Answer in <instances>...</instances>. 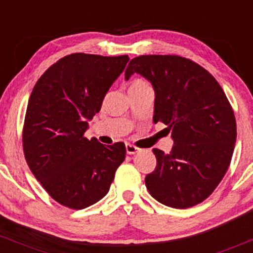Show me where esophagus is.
I'll return each instance as SVG.
<instances>
[{
	"instance_id": "esophagus-1",
	"label": "esophagus",
	"mask_w": 253,
	"mask_h": 253,
	"mask_svg": "<svg viewBox=\"0 0 253 253\" xmlns=\"http://www.w3.org/2000/svg\"><path fill=\"white\" fill-rule=\"evenodd\" d=\"M126 151L128 155H134V153H136L139 151V149L136 146H134V145L132 144H127L126 145Z\"/></svg>"
}]
</instances>
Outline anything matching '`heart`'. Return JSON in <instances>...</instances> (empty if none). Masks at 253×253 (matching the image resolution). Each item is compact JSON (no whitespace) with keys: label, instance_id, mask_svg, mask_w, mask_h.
<instances>
[{"label":"heart","instance_id":"heart-1","mask_svg":"<svg viewBox=\"0 0 253 253\" xmlns=\"http://www.w3.org/2000/svg\"><path fill=\"white\" fill-rule=\"evenodd\" d=\"M151 88L150 83L146 80L141 77H135L130 81L129 84V90H135V89H147Z\"/></svg>","mask_w":253,"mask_h":253}]
</instances>
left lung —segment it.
<instances>
[{
  "mask_svg": "<svg viewBox=\"0 0 253 253\" xmlns=\"http://www.w3.org/2000/svg\"><path fill=\"white\" fill-rule=\"evenodd\" d=\"M134 72L155 89L153 121L168 125L170 153L153 149L155 171L145 177L157 201L172 208L193 207L213 193L227 171L237 139L233 109L217 81L201 65L176 54H147L130 60Z\"/></svg>",
  "mask_w": 253,
  "mask_h": 253,
  "instance_id": "left-lung-1",
  "label": "left lung"
}]
</instances>
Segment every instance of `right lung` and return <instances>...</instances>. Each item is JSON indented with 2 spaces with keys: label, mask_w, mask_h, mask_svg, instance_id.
Masks as SVG:
<instances>
[{
  "label": "right lung",
  "mask_w": 253,
  "mask_h": 253,
  "mask_svg": "<svg viewBox=\"0 0 253 253\" xmlns=\"http://www.w3.org/2000/svg\"><path fill=\"white\" fill-rule=\"evenodd\" d=\"M128 56L71 53L52 64L34 85L22 129L26 162L54 201L89 207L108 193L126 157L124 143L84 136Z\"/></svg>",
  "instance_id": "1"
}]
</instances>
